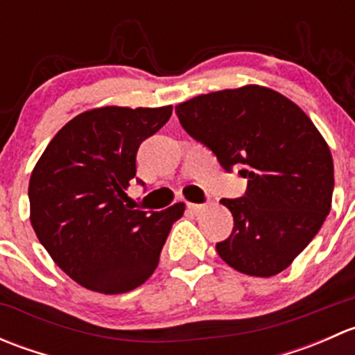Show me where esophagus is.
I'll use <instances>...</instances> for the list:
<instances>
[{
  "label": "esophagus",
  "instance_id": "obj_1",
  "mask_svg": "<svg viewBox=\"0 0 355 355\" xmlns=\"http://www.w3.org/2000/svg\"><path fill=\"white\" fill-rule=\"evenodd\" d=\"M187 209L192 211V213L198 214V213H200V211L204 209V206H202V204H192V202H189V204H187Z\"/></svg>",
  "mask_w": 355,
  "mask_h": 355
}]
</instances>
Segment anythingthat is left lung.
<instances>
[{
	"instance_id": "1",
	"label": "left lung",
	"mask_w": 355,
	"mask_h": 355,
	"mask_svg": "<svg viewBox=\"0 0 355 355\" xmlns=\"http://www.w3.org/2000/svg\"><path fill=\"white\" fill-rule=\"evenodd\" d=\"M182 127L221 166L247 178L244 198L221 199L234 230L216 244L221 259L249 277L292 264L331 209L333 157L311 118L264 85L200 94L175 106Z\"/></svg>"
}]
</instances>
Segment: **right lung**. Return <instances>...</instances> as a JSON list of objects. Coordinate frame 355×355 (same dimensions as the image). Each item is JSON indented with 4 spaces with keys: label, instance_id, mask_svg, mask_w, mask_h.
Masks as SVG:
<instances>
[{
    "label": "right lung",
    "instance_id": "1",
    "mask_svg": "<svg viewBox=\"0 0 355 355\" xmlns=\"http://www.w3.org/2000/svg\"><path fill=\"white\" fill-rule=\"evenodd\" d=\"M173 106H101L71 118L32 170L31 223L51 259L92 292L125 293L157 268L184 202L163 211L123 204L135 177V155Z\"/></svg>",
    "mask_w": 355,
    "mask_h": 355
}]
</instances>
